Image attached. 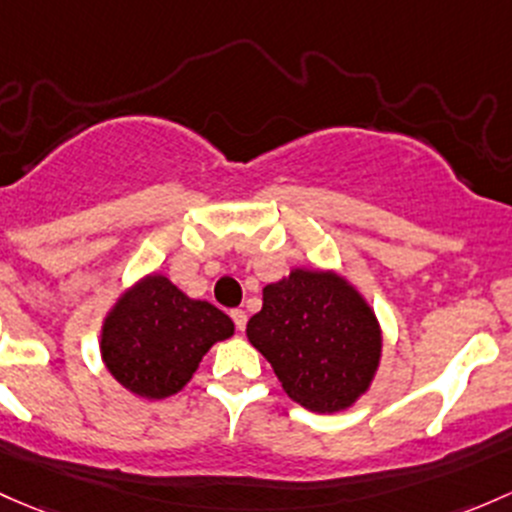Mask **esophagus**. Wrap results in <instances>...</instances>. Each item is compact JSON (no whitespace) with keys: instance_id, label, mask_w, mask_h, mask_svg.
<instances>
[{"instance_id":"obj_1","label":"esophagus","mask_w":512,"mask_h":512,"mask_svg":"<svg viewBox=\"0 0 512 512\" xmlns=\"http://www.w3.org/2000/svg\"><path fill=\"white\" fill-rule=\"evenodd\" d=\"M230 319L235 321V328H238V331H245V326H247V314L242 309H233L230 311Z\"/></svg>"}]
</instances>
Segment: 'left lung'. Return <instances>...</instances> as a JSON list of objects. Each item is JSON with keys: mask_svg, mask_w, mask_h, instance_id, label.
Segmentation results:
<instances>
[{"mask_svg": "<svg viewBox=\"0 0 512 512\" xmlns=\"http://www.w3.org/2000/svg\"><path fill=\"white\" fill-rule=\"evenodd\" d=\"M247 338L284 392L321 414L348 410L365 395L383 353L378 316L363 294L341 274L304 267L262 289Z\"/></svg>", "mask_w": 512, "mask_h": 512, "instance_id": "obj_1", "label": "left lung"}]
</instances>
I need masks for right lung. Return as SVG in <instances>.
<instances>
[{"instance_id": "obj_1", "label": "right lung", "mask_w": 512, "mask_h": 512, "mask_svg": "<svg viewBox=\"0 0 512 512\" xmlns=\"http://www.w3.org/2000/svg\"><path fill=\"white\" fill-rule=\"evenodd\" d=\"M228 314L191 299L164 274L129 287L102 321L100 353L112 378L147 400L176 395L213 343L233 336Z\"/></svg>"}]
</instances>
